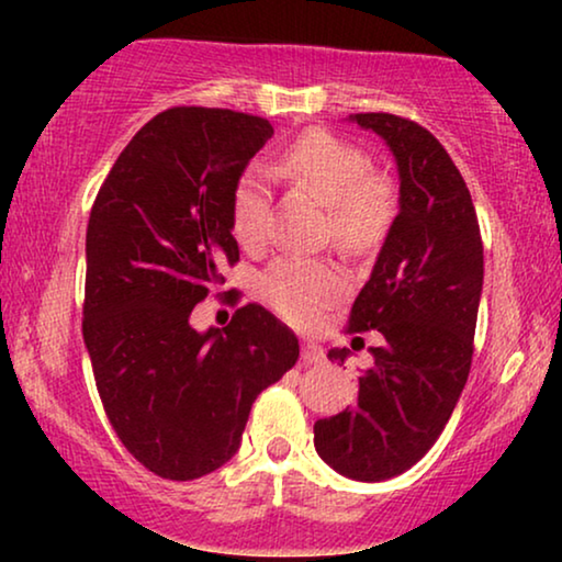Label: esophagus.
I'll use <instances>...</instances> for the list:
<instances>
[{"label":"esophagus","instance_id":"1","mask_svg":"<svg viewBox=\"0 0 562 562\" xmlns=\"http://www.w3.org/2000/svg\"><path fill=\"white\" fill-rule=\"evenodd\" d=\"M302 360L306 366H319V363H325V350L319 348V345H314V342H304L302 345Z\"/></svg>","mask_w":562,"mask_h":562}]
</instances>
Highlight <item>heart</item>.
Here are the masks:
<instances>
[{"instance_id": "heart-1", "label": "heart", "mask_w": 562, "mask_h": 562, "mask_svg": "<svg viewBox=\"0 0 562 562\" xmlns=\"http://www.w3.org/2000/svg\"><path fill=\"white\" fill-rule=\"evenodd\" d=\"M279 171L310 189L327 206L333 240L345 250H368L394 217V189L368 176L366 153L327 130L299 135L279 158ZM233 233L243 245H258L268 229V187L258 166L245 168L229 202ZM266 302L294 325H312L322 306L340 296L342 276L327 260L279 258L260 279Z\"/></svg>"}]
</instances>
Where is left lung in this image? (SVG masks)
Returning a JSON list of instances; mask_svg holds the SVG:
<instances>
[{
    "mask_svg": "<svg viewBox=\"0 0 562 562\" xmlns=\"http://www.w3.org/2000/svg\"><path fill=\"white\" fill-rule=\"evenodd\" d=\"M386 143L398 173V214L352 304L350 329H379L358 402L314 422V448L345 479L409 471L448 425L468 381L483 291L473 199L440 140L396 114H350ZM348 348L329 350L345 363Z\"/></svg>",
    "mask_w": 562,
    "mask_h": 562,
    "instance_id": "8db88e82",
    "label": "left lung"
}]
</instances>
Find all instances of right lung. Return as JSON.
Returning <instances> with one entry per match:
<instances>
[{
	"instance_id": "add662e5",
	"label": "right lung",
	"mask_w": 562,
	"mask_h": 562,
	"mask_svg": "<svg viewBox=\"0 0 562 562\" xmlns=\"http://www.w3.org/2000/svg\"><path fill=\"white\" fill-rule=\"evenodd\" d=\"M268 120L179 106L137 130L87 227L83 342L122 445L160 479L194 481L240 450L250 406L299 360L263 306L204 333L191 310L240 258L229 202Z\"/></svg>"
}]
</instances>
